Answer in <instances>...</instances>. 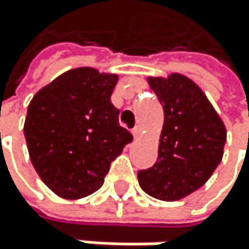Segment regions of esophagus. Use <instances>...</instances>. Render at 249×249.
Returning <instances> with one entry per match:
<instances>
[{"label": "esophagus", "instance_id": "1", "mask_svg": "<svg viewBox=\"0 0 249 249\" xmlns=\"http://www.w3.org/2000/svg\"><path fill=\"white\" fill-rule=\"evenodd\" d=\"M133 136H134L136 139H139V137L142 136V127H140V125H136V127L133 128Z\"/></svg>", "mask_w": 249, "mask_h": 249}]
</instances>
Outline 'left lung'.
Masks as SVG:
<instances>
[{
  "mask_svg": "<svg viewBox=\"0 0 249 249\" xmlns=\"http://www.w3.org/2000/svg\"><path fill=\"white\" fill-rule=\"evenodd\" d=\"M164 124L157 162L139 170L137 178L146 194L166 202L184 198L202 187L223 158L226 127L197 85L173 73L167 79L149 77Z\"/></svg>",
  "mask_w": 249,
  "mask_h": 249,
  "instance_id": "8db88e82",
  "label": "left lung"
}]
</instances>
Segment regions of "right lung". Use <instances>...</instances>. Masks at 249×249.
Instances as JSON below:
<instances>
[{
	"mask_svg": "<svg viewBox=\"0 0 249 249\" xmlns=\"http://www.w3.org/2000/svg\"><path fill=\"white\" fill-rule=\"evenodd\" d=\"M116 74L82 67L41 88L23 125L31 162L43 182L64 198H82L104 182L110 162L133 140L110 103Z\"/></svg>",
	"mask_w": 249,
	"mask_h": 249,
	"instance_id": "right-lung-1",
	"label": "right lung"
}]
</instances>
